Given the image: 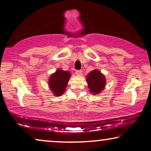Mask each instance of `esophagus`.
<instances>
[{"mask_svg":"<svg viewBox=\"0 0 151 151\" xmlns=\"http://www.w3.org/2000/svg\"><path fill=\"white\" fill-rule=\"evenodd\" d=\"M76 73L77 76H81L82 71H80V70H78V71H76Z\"/></svg>","mask_w":151,"mask_h":151,"instance_id":"34e87169","label":"esophagus"}]
</instances>
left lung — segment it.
<instances>
[{"label": "left lung", "instance_id": "1", "mask_svg": "<svg viewBox=\"0 0 151 151\" xmlns=\"http://www.w3.org/2000/svg\"><path fill=\"white\" fill-rule=\"evenodd\" d=\"M86 82L91 93L98 95L104 89L106 86V78L98 69L93 70L86 76Z\"/></svg>", "mask_w": 151, "mask_h": 151}]
</instances>
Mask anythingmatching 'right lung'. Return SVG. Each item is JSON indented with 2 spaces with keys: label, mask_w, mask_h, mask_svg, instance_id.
<instances>
[{
  "label": "right lung",
  "mask_w": 151,
  "mask_h": 151,
  "mask_svg": "<svg viewBox=\"0 0 151 151\" xmlns=\"http://www.w3.org/2000/svg\"><path fill=\"white\" fill-rule=\"evenodd\" d=\"M70 78V72L61 69H57L55 73L51 74L48 85L55 96H60L65 93Z\"/></svg>",
  "instance_id": "right-lung-1"
}]
</instances>
